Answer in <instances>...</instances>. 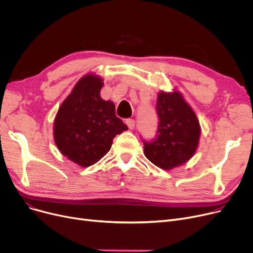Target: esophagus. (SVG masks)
I'll use <instances>...</instances> for the list:
<instances>
[{
	"label": "esophagus",
	"instance_id": "obj_1",
	"mask_svg": "<svg viewBox=\"0 0 253 253\" xmlns=\"http://www.w3.org/2000/svg\"><path fill=\"white\" fill-rule=\"evenodd\" d=\"M126 125L128 126L129 129H133L135 126V121L133 119H127L126 120Z\"/></svg>",
	"mask_w": 253,
	"mask_h": 253
}]
</instances>
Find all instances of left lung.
<instances>
[{
	"label": "left lung",
	"mask_w": 253,
	"mask_h": 253,
	"mask_svg": "<svg viewBox=\"0 0 253 253\" xmlns=\"http://www.w3.org/2000/svg\"><path fill=\"white\" fill-rule=\"evenodd\" d=\"M156 111L157 136L151 141L143 140L144 156L159 168L171 170L194 156L201 127L195 112L176 90L159 92Z\"/></svg>",
	"instance_id": "left-lung-1"
}]
</instances>
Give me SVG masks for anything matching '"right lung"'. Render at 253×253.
Returning a JSON list of instances; mask_svg holds the SVG:
<instances>
[{"instance_id": "right-lung-1", "label": "right lung", "mask_w": 253, "mask_h": 253, "mask_svg": "<svg viewBox=\"0 0 253 253\" xmlns=\"http://www.w3.org/2000/svg\"><path fill=\"white\" fill-rule=\"evenodd\" d=\"M102 79L88 74L79 80L56 114L53 127L59 152L81 167L98 162L113 139L128 127L116 116L113 101L100 97Z\"/></svg>"}]
</instances>
